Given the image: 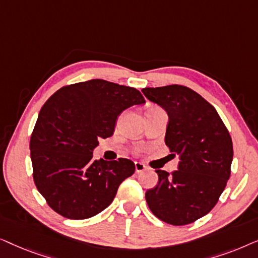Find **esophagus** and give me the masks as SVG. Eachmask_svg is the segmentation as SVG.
<instances>
[{
	"mask_svg": "<svg viewBox=\"0 0 258 258\" xmlns=\"http://www.w3.org/2000/svg\"><path fill=\"white\" fill-rule=\"evenodd\" d=\"M144 170H147L146 165H144L143 163H141V162H135V171H136V174H141V172H143Z\"/></svg>",
	"mask_w": 258,
	"mask_h": 258,
	"instance_id": "esophagus-1",
	"label": "esophagus"
}]
</instances>
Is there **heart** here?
I'll use <instances>...</instances> for the list:
<instances>
[{
  "mask_svg": "<svg viewBox=\"0 0 258 258\" xmlns=\"http://www.w3.org/2000/svg\"><path fill=\"white\" fill-rule=\"evenodd\" d=\"M151 109H157V108H151Z\"/></svg>",
  "mask_w": 258,
  "mask_h": 258,
  "instance_id": "obj_1",
  "label": "heart"
}]
</instances>
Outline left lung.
<instances>
[{"instance_id": "obj_1", "label": "left lung", "mask_w": 258, "mask_h": 258, "mask_svg": "<svg viewBox=\"0 0 258 258\" xmlns=\"http://www.w3.org/2000/svg\"><path fill=\"white\" fill-rule=\"evenodd\" d=\"M148 100L167 111L164 142L178 155L177 170H156L158 183L147 190L155 216L184 225L215 207L230 177L232 142L216 109L189 88L172 84L142 89Z\"/></svg>"}]
</instances>
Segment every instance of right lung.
Returning <instances> with one entry per match:
<instances>
[{
    "label": "right lung",
    "mask_w": 258,
    "mask_h": 258,
    "mask_svg": "<svg viewBox=\"0 0 258 258\" xmlns=\"http://www.w3.org/2000/svg\"><path fill=\"white\" fill-rule=\"evenodd\" d=\"M143 103L135 88L100 79L63 87L45 102L30 139V157L35 184L51 209L84 220L110 206L135 163L94 161L93 151L98 140L114 134L123 110Z\"/></svg>",
    "instance_id": "obj_1"
}]
</instances>
